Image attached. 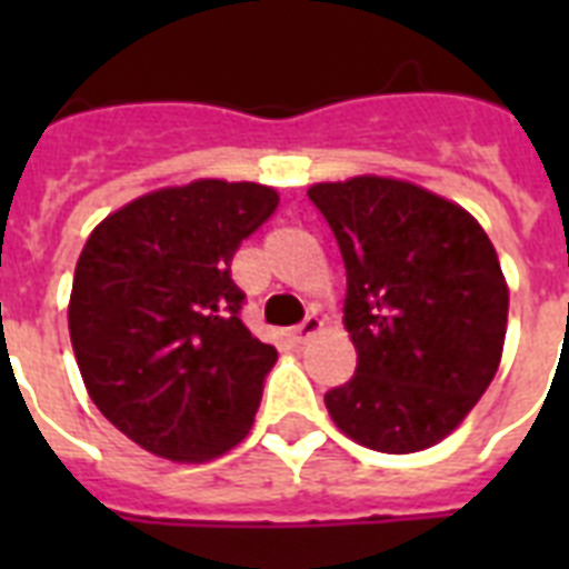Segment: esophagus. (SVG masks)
Wrapping results in <instances>:
<instances>
[{
    "label": "esophagus",
    "instance_id": "esophagus-1",
    "mask_svg": "<svg viewBox=\"0 0 569 569\" xmlns=\"http://www.w3.org/2000/svg\"><path fill=\"white\" fill-rule=\"evenodd\" d=\"M321 330H325V321L316 319V316H310V319H303L301 325L292 330V339L298 342V346H307V342H310L316 333H321Z\"/></svg>",
    "mask_w": 569,
    "mask_h": 569
}]
</instances>
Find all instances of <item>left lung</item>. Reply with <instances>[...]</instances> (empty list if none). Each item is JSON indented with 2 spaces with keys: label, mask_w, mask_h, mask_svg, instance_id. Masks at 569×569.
<instances>
[{
  "label": "left lung",
  "mask_w": 569,
  "mask_h": 569,
  "mask_svg": "<svg viewBox=\"0 0 569 569\" xmlns=\"http://www.w3.org/2000/svg\"><path fill=\"white\" fill-rule=\"evenodd\" d=\"M346 259L357 375L325 396L366 449L410 455L446 440L490 387L508 330V283L485 227L396 177L316 182Z\"/></svg>",
  "instance_id": "left-lung-1"
}]
</instances>
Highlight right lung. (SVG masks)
Listing matches in <instances>:
<instances>
[{
  "label": "right lung",
  "instance_id": "1",
  "mask_svg": "<svg viewBox=\"0 0 569 569\" xmlns=\"http://www.w3.org/2000/svg\"><path fill=\"white\" fill-rule=\"evenodd\" d=\"M277 203L271 186L194 180L136 197L84 241L67 307L76 363L141 449L206 463L248 437L277 351L244 328L230 262Z\"/></svg>",
  "mask_w": 569,
  "mask_h": 569
}]
</instances>
